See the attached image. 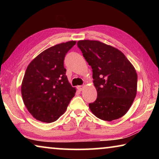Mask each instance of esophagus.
Wrapping results in <instances>:
<instances>
[{
    "mask_svg": "<svg viewBox=\"0 0 159 159\" xmlns=\"http://www.w3.org/2000/svg\"><path fill=\"white\" fill-rule=\"evenodd\" d=\"M83 88H84V86H83V85H79L77 87V89L79 90V91H82L83 90Z\"/></svg>",
    "mask_w": 159,
    "mask_h": 159,
    "instance_id": "obj_1",
    "label": "esophagus"
}]
</instances>
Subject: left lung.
Returning <instances> with one entry per match:
<instances>
[{
  "mask_svg": "<svg viewBox=\"0 0 159 159\" xmlns=\"http://www.w3.org/2000/svg\"><path fill=\"white\" fill-rule=\"evenodd\" d=\"M93 69L98 98L89 104L99 119L111 121L124 116L135 98L138 75L130 61L116 48L98 41L77 43Z\"/></svg>",
  "mask_w": 159,
  "mask_h": 159,
  "instance_id": "8db88e82",
  "label": "left lung"
}]
</instances>
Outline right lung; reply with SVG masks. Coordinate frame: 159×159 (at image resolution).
<instances>
[{"label": "right lung", "mask_w": 159, "mask_h": 159, "mask_svg": "<svg viewBox=\"0 0 159 159\" xmlns=\"http://www.w3.org/2000/svg\"><path fill=\"white\" fill-rule=\"evenodd\" d=\"M71 41L48 48L29 64L21 83V96L29 113L40 121L57 120L76 93L69 83L64 57L76 44Z\"/></svg>", "instance_id": "right-lung-1"}]
</instances>
